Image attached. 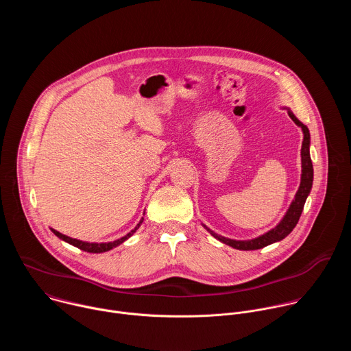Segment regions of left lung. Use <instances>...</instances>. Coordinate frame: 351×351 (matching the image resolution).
Masks as SVG:
<instances>
[{
	"label": "left lung",
	"mask_w": 351,
	"mask_h": 351,
	"mask_svg": "<svg viewBox=\"0 0 351 351\" xmlns=\"http://www.w3.org/2000/svg\"><path fill=\"white\" fill-rule=\"evenodd\" d=\"M289 112V117L293 119V122L302 128L303 130V134H304V138H303V144H302V182H300V187L294 195V199L291 202L286 215L283 217V219L274 228L271 229L269 232L256 237V239H252V240H233V239H228V237H223L221 234H217L215 232H213L211 229H208L206 225H203L215 239H218L219 241L233 247V248H237V250H258V248H263V247H267L268 244H272V243H276V241H280L282 239H285L293 229L294 226L297 225L298 219H300V215H302L303 213V208H304V204H306V199L311 191V187H313V179H314V169H313V162H311V157H310V132H308V128L300 122L294 114L287 110Z\"/></svg>",
	"instance_id": "left-lung-1"
}]
</instances>
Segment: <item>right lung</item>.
Returning a JSON list of instances; mask_svg holds the SVG:
<instances>
[{"label": "right lung", "mask_w": 351, "mask_h": 351, "mask_svg": "<svg viewBox=\"0 0 351 351\" xmlns=\"http://www.w3.org/2000/svg\"><path fill=\"white\" fill-rule=\"evenodd\" d=\"M143 219H144V218H141L140 222L137 223V226H136L132 232H129L126 236H123V237H121V239H118V240H115V241H110V243H87V241H82V240H77V239H72V237H69V236H65V234L60 233V232L56 230V229H51V230H53V233H54L57 237H60L61 240H64V241H66V243H69V244H72V245H75V247L83 250V252H87V253H106V252H108V250H111V248H114V247L122 244L125 240H128V239L138 229V226L141 225Z\"/></svg>", "instance_id": "add662e5"}]
</instances>
